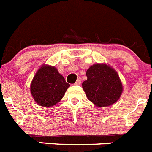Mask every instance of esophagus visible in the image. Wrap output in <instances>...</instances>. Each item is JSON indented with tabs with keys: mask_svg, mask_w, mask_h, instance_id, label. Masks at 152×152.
<instances>
[{
	"mask_svg": "<svg viewBox=\"0 0 152 152\" xmlns=\"http://www.w3.org/2000/svg\"><path fill=\"white\" fill-rule=\"evenodd\" d=\"M80 83H81V78H80V77H79V78H77V81L75 82V85H80Z\"/></svg>",
	"mask_w": 152,
	"mask_h": 152,
	"instance_id": "obj_1",
	"label": "esophagus"
}]
</instances>
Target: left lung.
Instances as JSON below:
<instances>
[{
	"label": "left lung",
	"instance_id": "1",
	"mask_svg": "<svg viewBox=\"0 0 152 152\" xmlns=\"http://www.w3.org/2000/svg\"><path fill=\"white\" fill-rule=\"evenodd\" d=\"M82 83L89 100L99 107L112 105L121 95L122 83L117 72L107 65L95 64L87 71Z\"/></svg>",
	"mask_w": 152,
	"mask_h": 152
}]
</instances>
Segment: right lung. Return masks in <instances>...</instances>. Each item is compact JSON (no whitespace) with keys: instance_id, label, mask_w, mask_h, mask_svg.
Returning a JSON list of instances; mask_svg holds the SVG:
<instances>
[{"instance_id":"1","label":"right lung","mask_w":152,"mask_h":152,"mask_svg":"<svg viewBox=\"0 0 152 152\" xmlns=\"http://www.w3.org/2000/svg\"><path fill=\"white\" fill-rule=\"evenodd\" d=\"M69 86L55 67L44 65L33 78L31 93L38 105L50 107L62 99Z\"/></svg>"}]
</instances>
